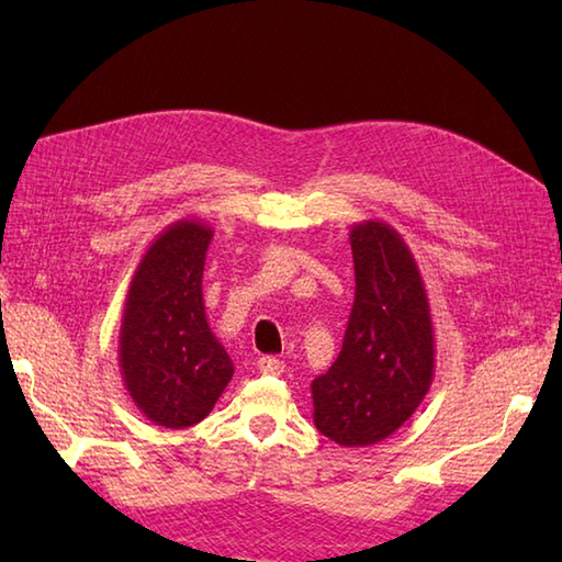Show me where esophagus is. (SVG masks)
Here are the masks:
<instances>
[{
	"mask_svg": "<svg viewBox=\"0 0 562 562\" xmlns=\"http://www.w3.org/2000/svg\"><path fill=\"white\" fill-rule=\"evenodd\" d=\"M258 369L262 374H272V376H280L284 372V362L278 360V357L272 355H262L258 360Z\"/></svg>",
	"mask_w": 562,
	"mask_h": 562,
	"instance_id": "1",
	"label": "esophagus"
}]
</instances>
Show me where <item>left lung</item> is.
<instances>
[{"mask_svg": "<svg viewBox=\"0 0 562 562\" xmlns=\"http://www.w3.org/2000/svg\"><path fill=\"white\" fill-rule=\"evenodd\" d=\"M355 302L338 360L312 381L314 423L342 447L386 439L432 384L435 338L425 288L403 238L381 222L350 232Z\"/></svg>", "mask_w": 562, "mask_h": 562, "instance_id": "8db88e82", "label": "left lung"}]
</instances>
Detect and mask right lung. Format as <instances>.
<instances>
[{
    "mask_svg": "<svg viewBox=\"0 0 562 562\" xmlns=\"http://www.w3.org/2000/svg\"><path fill=\"white\" fill-rule=\"evenodd\" d=\"M210 241L200 222L169 226L142 258L125 302V386L151 423L173 429L205 420L234 374L202 304Z\"/></svg>",
    "mask_w": 562,
    "mask_h": 562,
    "instance_id": "1",
    "label": "right lung"
}]
</instances>
